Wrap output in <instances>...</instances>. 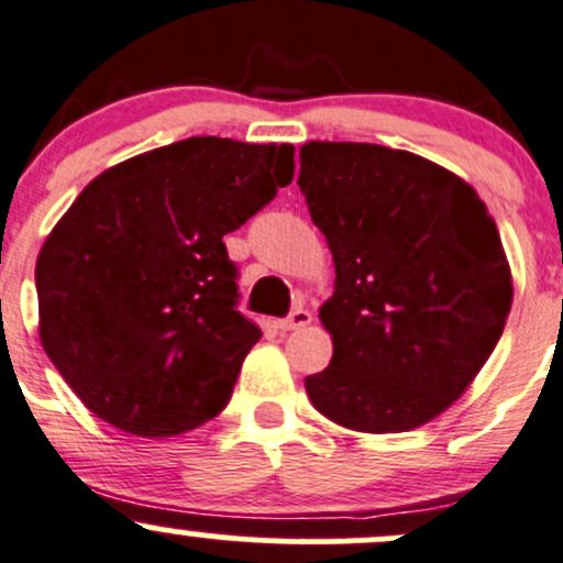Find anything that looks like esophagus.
Segmentation results:
<instances>
[{
    "mask_svg": "<svg viewBox=\"0 0 563 563\" xmlns=\"http://www.w3.org/2000/svg\"><path fill=\"white\" fill-rule=\"evenodd\" d=\"M306 324H311V311L308 308H295V311H289V317L279 319L282 330H300Z\"/></svg>",
    "mask_w": 563,
    "mask_h": 563,
    "instance_id": "34e87169",
    "label": "esophagus"
}]
</instances>
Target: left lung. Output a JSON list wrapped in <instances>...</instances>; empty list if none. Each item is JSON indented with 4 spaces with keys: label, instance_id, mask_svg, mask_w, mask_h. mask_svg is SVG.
Instances as JSON below:
<instances>
[{
    "label": "left lung",
    "instance_id": "8db88e82",
    "mask_svg": "<svg viewBox=\"0 0 563 563\" xmlns=\"http://www.w3.org/2000/svg\"><path fill=\"white\" fill-rule=\"evenodd\" d=\"M300 192L335 260L319 308L328 371L313 408L356 432H405L459 400L497 346L512 282L494 217L456 174L360 142L300 147Z\"/></svg>",
    "mask_w": 563,
    "mask_h": 563
}]
</instances>
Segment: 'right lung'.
<instances>
[{
    "label": "right lung",
    "instance_id": "right-lung-1",
    "mask_svg": "<svg viewBox=\"0 0 563 563\" xmlns=\"http://www.w3.org/2000/svg\"><path fill=\"white\" fill-rule=\"evenodd\" d=\"M292 174V144L190 136L77 196L37 257L40 338L99 419L168 438L225 408L263 332L239 311L222 235Z\"/></svg>",
    "mask_w": 563,
    "mask_h": 563
}]
</instances>
